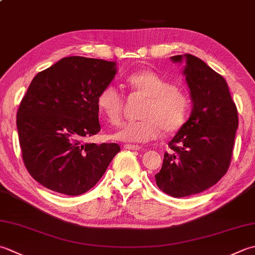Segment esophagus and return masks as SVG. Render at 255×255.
<instances>
[{"instance_id": "obj_1", "label": "esophagus", "mask_w": 255, "mask_h": 255, "mask_svg": "<svg viewBox=\"0 0 255 255\" xmlns=\"http://www.w3.org/2000/svg\"><path fill=\"white\" fill-rule=\"evenodd\" d=\"M125 149H129V150H140L141 146H139V144H131V143H126L124 146Z\"/></svg>"}]
</instances>
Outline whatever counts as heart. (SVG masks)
Returning a JSON list of instances; mask_svg holds the SVG:
<instances>
[{"instance_id":"obj_1","label":"heart","mask_w":255,"mask_h":255,"mask_svg":"<svg viewBox=\"0 0 255 255\" xmlns=\"http://www.w3.org/2000/svg\"><path fill=\"white\" fill-rule=\"evenodd\" d=\"M127 84L133 95L146 99L139 112L138 122L125 124L113 138L121 141L146 142L158 138L162 131L173 133L186 125L190 113L188 95L152 71L132 73ZM98 111L107 121L121 123L125 101L122 93L114 85L105 86L97 96Z\"/></svg>"}]
</instances>
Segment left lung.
<instances>
[{
  "label": "left lung",
  "instance_id": "8db88e82",
  "mask_svg": "<svg viewBox=\"0 0 255 255\" xmlns=\"http://www.w3.org/2000/svg\"><path fill=\"white\" fill-rule=\"evenodd\" d=\"M186 62L182 74L190 89L192 111L154 174L160 190L174 198L200 193L216 184L230 166L239 125L237 106L220 74L191 54L170 57Z\"/></svg>",
  "mask_w": 255,
  "mask_h": 255
}]
</instances>
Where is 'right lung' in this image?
Instances as JSON below:
<instances>
[{
	"label": "right lung",
	"mask_w": 255,
	"mask_h": 255,
	"mask_svg": "<svg viewBox=\"0 0 255 255\" xmlns=\"http://www.w3.org/2000/svg\"><path fill=\"white\" fill-rule=\"evenodd\" d=\"M116 73V62L69 56L39 72L29 84L16 126L25 167L45 188L83 194L121 151L117 143L84 141L101 130L97 96Z\"/></svg>",
	"instance_id": "right-lung-1"
}]
</instances>
